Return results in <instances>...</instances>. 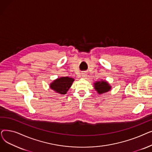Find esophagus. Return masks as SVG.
I'll return each instance as SVG.
<instances>
[{
  "label": "esophagus",
  "mask_w": 152,
  "mask_h": 152,
  "mask_svg": "<svg viewBox=\"0 0 152 152\" xmlns=\"http://www.w3.org/2000/svg\"><path fill=\"white\" fill-rule=\"evenodd\" d=\"M86 74L85 73H82V76H83V77H85V76H86Z\"/></svg>",
  "instance_id": "1"
}]
</instances>
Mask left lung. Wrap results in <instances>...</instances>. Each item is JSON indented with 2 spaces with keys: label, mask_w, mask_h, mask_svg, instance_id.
I'll list each match as a JSON object with an SVG mask.
<instances>
[{
  "label": "left lung",
  "mask_w": 152,
  "mask_h": 152,
  "mask_svg": "<svg viewBox=\"0 0 152 152\" xmlns=\"http://www.w3.org/2000/svg\"><path fill=\"white\" fill-rule=\"evenodd\" d=\"M94 87L99 94L106 93L111 89V86L107 81L105 80L95 82L94 83Z\"/></svg>",
  "instance_id": "1"
}]
</instances>
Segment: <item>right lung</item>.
<instances>
[{"instance_id":"1","label":"right lung","mask_w":152,"mask_h":152,"mask_svg":"<svg viewBox=\"0 0 152 152\" xmlns=\"http://www.w3.org/2000/svg\"><path fill=\"white\" fill-rule=\"evenodd\" d=\"M75 81L74 78L60 77L50 84V88L55 92L60 94H66Z\"/></svg>"}]
</instances>
